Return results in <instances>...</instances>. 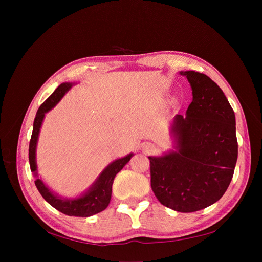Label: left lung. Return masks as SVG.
I'll return each instance as SVG.
<instances>
[{"instance_id": "8db88e82", "label": "left lung", "mask_w": 262, "mask_h": 262, "mask_svg": "<svg viewBox=\"0 0 262 262\" xmlns=\"http://www.w3.org/2000/svg\"><path fill=\"white\" fill-rule=\"evenodd\" d=\"M192 90L186 116L176 115L173 149L148 156L150 187L163 205L182 213L219 201L234 175L238 155L236 120L219 85L195 71H181Z\"/></svg>"}]
</instances>
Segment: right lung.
Listing matches in <instances>:
<instances>
[{
	"mask_svg": "<svg viewBox=\"0 0 262 262\" xmlns=\"http://www.w3.org/2000/svg\"><path fill=\"white\" fill-rule=\"evenodd\" d=\"M73 85L74 83H62L60 86L57 87V90L50 95L49 98L39 107L34 121L33 134H31V139L29 142V165L30 170L34 172V176L36 178L35 185L38 189V191L40 192V194L43 196V199L47 202L52 205L54 209L67 214L69 216L87 217L104 211L108 207L110 199H112L114 179L117 173L124 167V165L131 160L133 153H130L122 158H118V160L110 163L107 167L100 172V175L93 182V185L89 188L87 191L82 193L80 196L73 198V199L59 196L57 193L52 192L51 190L45 185V182L38 177L37 172L36 148L39 138V132H40L45 115L50 112V110L58 104L62 99V97L64 96L66 93Z\"/></svg>",
	"mask_w": 262,
	"mask_h": 262,
	"instance_id": "add662e5",
	"label": "right lung"
}]
</instances>
